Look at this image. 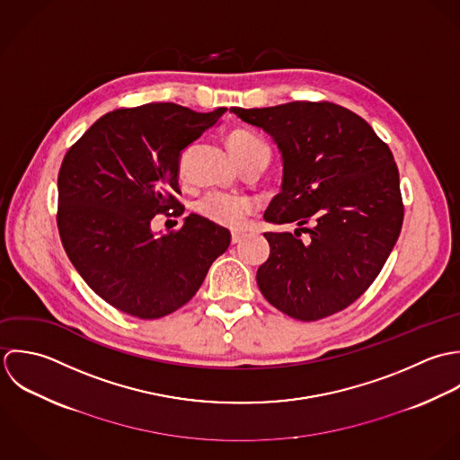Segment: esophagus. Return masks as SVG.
I'll return each instance as SVG.
<instances>
[{"label": "esophagus", "mask_w": 460, "mask_h": 460, "mask_svg": "<svg viewBox=\"0 0 460 460\" xmlns=\"http://www.w3.org/2000/svg\"><path fill=\"white\" fill-rule=\"evenodd\" d=\"M243 238H245L243 233H233V234H231V243L236 245V243H240Z\"/></svg>", "instance_id": "esophagus-1"}]
</instances>
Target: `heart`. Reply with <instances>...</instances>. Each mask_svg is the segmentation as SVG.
Wrapping results in <instances>:
<instances>
[{
    "label": "heart",
    "instance_id": "heart-1",
    "mask_svg": "<svg viewBox=\"0 0 460 460\" xmlns=\"http://www.w3.org/2000/svg\"><path fill=\"white\" fill-rule=\"evenodd\" d=\"M229 147L238 162L243 165L251 160L263 158L269 162L270 149L269 146L252 131L236 129L229 135ZM195 209L208 218L209 222L227 227V229H240L247 224L251 215L256 211V204L252 199L245 195H234L226 191H208L204 193Z\"/></svg>",
    "mask_w": 460,
    "mask_h": 460
}]
</instances>
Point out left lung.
<instances>
[{
  "instance_id": "obj_1",
  "label": "left lung",
  "mask_w": 460,
  "mask_h": 460,
  "mask_svg": "<svg viewBox=\"0 0 460 460\" xmlns=\"http://www.w3.org/2000/svg\"><path fill=\"white\" fill-rule=\"evenodd\" d=\"M231 111L270 133L282 153V190L265 220L300 226L295 234L265 233L270 256L256 276L263 296L302 322L347 309L400 236L403 200L391 149L363 117L329 101ZM300 230L310 233L307 244Z\"/></svg>"
}]
</instances>
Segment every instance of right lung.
<instances>
[{"label": "right lung", "instance_id": "obj_1", "mask_svg": "<svg viewBox=\"0 0 460 460\" xmlns=\"http://www.w3.org/2000/svg\"><path fill=\"white\" fill-rule=\"evenodd\" d=\"M224 113L176 102L117 108L66 153L58 172L60 240L80 276L115 309L142 320L174 313L227 251L229 231L195 213L160 238L151 233L156 215H183L176 197L180 155Z\"/></svg>", "mask_w": 460, "mask_h": 460}]
</instances>
